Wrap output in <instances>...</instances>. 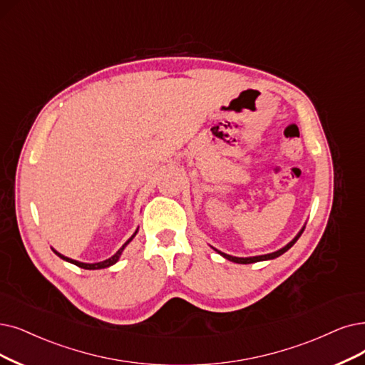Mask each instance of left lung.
Listing matches in <instances>:
<instances>
[{
  "instance_id": "obj_1",
  "label": "left lung",
  "mask_w": 365,
  "mask_h": 365,
  "mask_svg": "<svg viewBox=\"0 0 365 365\" xmlns=\"http://www.w3.org/2000/svg\"><path fill=\"white\" fill-rule=\"evenodd\" d=\"M304 232V227L298 232V235L290 241L289 244H286L283 249H280V250H277V252H274V253H269V255H262V256H253V257H235V256H230V255H226V253H222V252H218V250H215L217 253H220L223 257H226L227 260H230V262H235V264H255V262H260V260H269V259H275V257H279V256H282L283 253H286L290 247H292L297 241H298V238L301 237V233Z\"/></svg>"
}]
</instances>
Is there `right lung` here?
I'll return each mask as SVG.
<instances>
[{
	"instance_id": "1",
	"label": "right lung",
	"mask_w": 365,
	"mask_h": 365,
	"mask_svg": "<svg viewBox=\"0 0 365 365\" xmlns=\"http://www.w3.org/2000/svg\"><path fill=\"white\" fill-rule=\"evenodd\" d=\"M136 233H138V229H136V232L133 233V235L130 237V238L123 244L121 249H120L118 252H116L112 257H109V259H106V260H103V262H97V264H83V262H79V260H75V259L66 257V256H63L61 253H58V252H56V250H53V249H52V252H53L56 256H60L63 260H67V262H70V264L76 265V267H79V268H83V269H101V268H108V267H110V265H113V264H116V262H118V259H120V256H121L123 250L125 249V245L136 237Z\"/></svg>"
}]
</instances>
